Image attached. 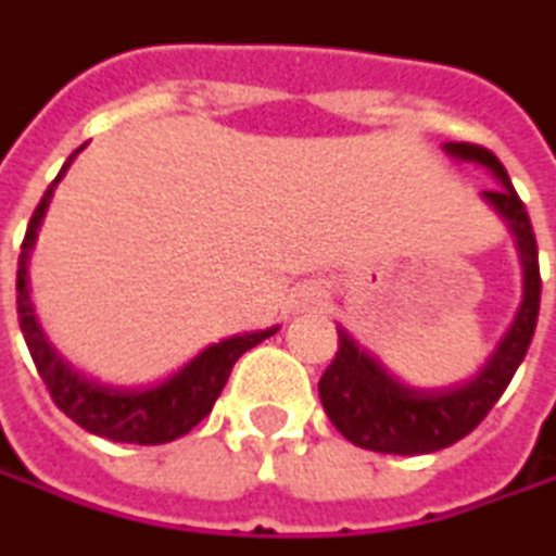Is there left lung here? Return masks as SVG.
<instances>
[{"mask_svg": "<svg viewBox=\"0 0 556 556\" xmlns=\"http://www.w3.org/2000/svg\"><path fill=\"white\" fill-rule=\"evenodd\" d=\"M457 160H470L486 166L503 185L483 191V198L509 220L521 268H525V294L513 329L493 352V358L480 368L477 378L454 383L445 390H416L387 375L381 365L358 349L339 329V349L329 368L319 378V400L329 422L358 448L381 454H429L442 452L464 435H470L486 413L496 406L521 358L531 345L538 311H541V271H538V243L528 220V211L516 194L506 166L477 143H445Z\"/></svg>", "mask_w": 556, "mask_h": 556, "instance_id": "obj_1", "label": "left lung"}]
</instances>
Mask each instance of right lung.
<instances>
[{
    "label": "right lung",
    "instance_id": "1",
    "mask_svg": "<svg viewBox=\"0 0 556 556\" xmlns=\"http://www.w3.org/2000/svg\"><path fill=\"white\" fill-rule=\"evenodd\" d=\"M66 166H63V173H66ZM60 175H56V181H60ZM53 185L43 191L40 204L31 214V224H28V233H25V243H22V255H18V281H15L18 323H22L28 352L35 358L37 375H40V381L47 383L50 400L76 426H83L92 435H102V439H111V442H127V445H166V442H175L178 435L191 432L214 409V403H217L224 383L230 378L237 358L243 352H249L252 345H258L262 339L275 336L278 326L245 332V336H230V339L204 349L178 375H173L169 381L156 383V387L121 390V387H104L99 381H89L73 365H66L53 352V345L43 339L35 311H31V298H28V255H31V245L37 240V227L43 220V211L50 204Z\"/></svg>",
    "mask_w": 556,
    "mask_h": 556
}]
</instances>
